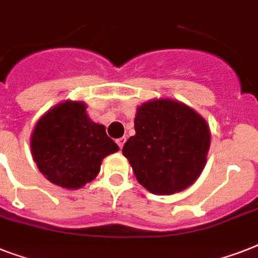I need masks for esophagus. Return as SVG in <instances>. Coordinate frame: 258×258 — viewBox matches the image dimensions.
I'll return each mask as SVG.
<instances>
[{
    "label": "esophagus",
    "instance_id": "obj_1",
    "mask_svg": "<svg viewBox=\"0 0 258 258\" xmlns=\"http://www.w3.org/2000/svg\"><path fill=\"white\" fill-rule=\"evenodd\" d=\"M125 141H127V139H125L124 137H123V138H119V139H117V141H116L117 146H119V147H120V149H123V146H124Z\"/></svg>",
    "mask_w": 258,
    "mask_h": 258
}]
</instances>
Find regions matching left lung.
<instances>
[{"mask_svg": "<svg viewBox=\"0 0 258 258\" xmlns=\"http://www.w3.org/2000/svg\"><path fill=\"white\" fill-rule=\"evenodd\" d=\"M134 128L121 153L143 187L170 196L198 179L210 149V128L191 107L174 99L146 101L137 108Z\"/></svg>", "mask_w": 258, "mask_h": 258, "instance_id": "1", "label": "left lung"}]
</instances>
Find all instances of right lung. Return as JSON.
Wrapping results in <instances>:
<instances>
[{
    "mask_svg": "<svg viewBox=\"0 0 258 258\" xmlns=\"http://www.w3.org/2000/svg\"><path fill=\"white\" fill-rule=\"evenodd\" d=\"M38 170L52 183L76 190L93 180L101 161L119 151L103 124L87 113L84 101L66 100L42 115L30 137Z\"/></svg>",
    "mask_w": 258,
    "mask_h": 258,
    "instance_id": "add662e5",
    "label": "right lung"
}]
</instances>
